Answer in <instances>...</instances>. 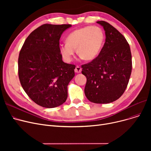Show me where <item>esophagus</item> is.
<instances>
[{"label":"esophagus","mask_w":151,"mask_h":151,"mask_svg":"<svg viewBox=\"0 0 151 151\" xmlns=\"http://www.w3.org/2000/svg\"><path fill=\"white\" fill-rule=\"evenodd\" d=\"M81 70H82V69L80 66H76L75 69V72L77 73H81Z\"/></svg>","instance_id":"34e87169"}]
</instances>
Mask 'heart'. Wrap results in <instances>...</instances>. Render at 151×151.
Wrapping results in <instances>:
<instances>
[{"mask_svg": "<svg viewBox=\"0 0 151 151\" xmlns=\"http://www.w3.org/2000/svg\"><path fill=\"white\" fill-rule=\"evenodd\" d=\"M105 34L97 26H86L70 33L66 43L59 46L63 59L70 62L76 49L77 54L86 61L96 59L100 53L105 42Z\"/></svg>", "mask_w": 151, "mask_h": 151, "instance_id": "b5f03b06", "label": "heart"}]
</instances>
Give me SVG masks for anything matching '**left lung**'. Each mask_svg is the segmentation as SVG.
<instances>
[{
	"mask_svg": "<svg viewBox=\"0 0 151 151\" xmlns=\"http://www.w3.org/2000/svg\"><path fill=\"white\" fill-rule=\"evenodd\" d=\"M105 32V42L98 56L82 65L87 82L86 96L95 104H109L124 93L131 75L130 46L125 37L109 23L100 21Z\"/></svg>",
	"mask_w": 151,
	"mask_h": 151,
	"instance_id": "obj_1",
	"label": "left lung"
}]
</instances>
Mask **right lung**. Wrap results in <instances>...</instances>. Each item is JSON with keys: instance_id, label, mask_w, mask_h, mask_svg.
<instances>
[{"instance_id": "obj_1", "label": "right lung", "mask_w": 151, "mask_h": 151, "mask_svg": "<svg viewBox=\"0 0 151 151\" xmlns=\"http://www.w3.org/2000/svg\"><path fill=\"white\" fill-rule=\"evenodd\" d=\"M70 24H45L27 37L18 58L21 84L30 99L47 108L59 106L68 96L75 65L62 61L59 40Z\"/></svg>"}]
</instances>
